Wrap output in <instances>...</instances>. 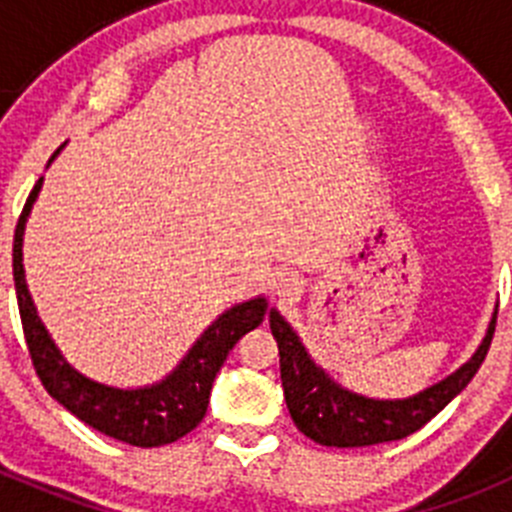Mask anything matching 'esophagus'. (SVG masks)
Listing matches in <instances>:
<instances>
[{
    "label": "esophagus",
    "mask_w": 512,
    "mask_h": 512,
    "mask_svg": "<svg viewBox=\"0 0 512 512\" xmlns=\"http://www.w3.org/2000/svg\"><path fill=\"white\" fill-rule=\"evenodd\" d=\"M274 289H277L279 297H289L297 289L295 277H289V274H282V277L274 279Z\"/></svg>",
    "instance_id": "1"
}]
</instances>
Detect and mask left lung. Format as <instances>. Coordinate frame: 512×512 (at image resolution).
<instances>
[{
    "instance_id": "8db88e82",
    "label": "left lung",
    "mask_w": 512,
    "mask_h": 512,
    "mask_svg": "<svg viewBox=\"0 0 512 512\" xmlns=\"http://www.w3.org/2000/svg\"><path fill=\"white\" fill-rule=\"evenodd\" d=\"M492 315L487 333L472 359L461 364L454 374L441 382L425 387L423 392L402 400H377L359 392L348 390L343 384L315 364L297 330L279 315V310L269 312L271 336L279 346V369H282L284 400L295 425L320 446L336 449H356V446H374V443L400 441L418 428H423L433 415L441 413L456 395H459L490 351L492 333H495Z\"/></svg>"
}]
</instances>
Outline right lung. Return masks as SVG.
I'll return each instance as SVG.
<instances>
[{
  "label": "right lung",
  "instance_id": "obj_1",
  "mask_svg": "<svg viewBox=\"0 0 512 512\" xmlns=\"http://www.w3.org/2000/svg\"><path fill=\"white\" fill-rule=\"evenodd\" d=\"M63 146L53 153L48 164H53V158L63 151ZM40 187H43V176L22 207L15 228V246H12V274H15L22 330H25L27 348H30L40 382L48 395L61 402L69 413H74L81 423L92 425L94 431L130 443V446L156 449V446H166L176 438L187 436L205 418L212 382L223 361L228 359L238 338L246 336L248 330L259 328L266 312H271L269 302L264 295H259L217 315L212 325H207L205 333L192 343L184 359L161 382L125 390V387H112V384L81 374L76 366L66 361L61 348L43 325L25 282L22 238H25V223L38 200Z\"/></svg>",
  "mask_w": 512,
  "mask_h": 512
}]
</instances>
